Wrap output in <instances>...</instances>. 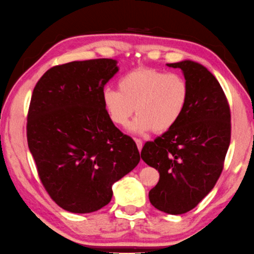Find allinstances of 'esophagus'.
Returning a JSON list of instances; mask_svg holds the SVG:
<instances>
[{"label": "esophagus", "instance_id": "obj_1", "mask_svg": "<svg viewBox=\"0 0 254 254\" xmlns=\"http://www.w3.org/2000/svg\"><path fill=\"white\" fill-rule=\"evenodd\" d=\"M135 143L137 145V148H138V151L139 152L142 151V148H143V142H142V140L138 139V138H135Z\"/></svg>", "mask_w": 254, "mask_h": 254}]
</instances>
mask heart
<instances>
[{"label":"heart","mask_w":254,"mask_h":254,"mask_svg":"<svg viewBox=\"0 0 254 254\" xmlns=\"http://www.w3.org/2000/svg\"><path fill=\"white\" fill-rule=\"evenodd\" d=\"M118 89L105 88L102 103L108 117L118 127H126L136 111L130 129L136 134L165 132L176 126L189 102V84L177 73L153 67H138L123 75Z\"/></svg>","instance_id":"obj_1"}]
</instances>
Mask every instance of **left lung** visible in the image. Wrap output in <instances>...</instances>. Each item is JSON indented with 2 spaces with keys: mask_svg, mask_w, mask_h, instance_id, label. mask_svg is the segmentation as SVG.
<instances>
[{
  "mask_svg": "<svg viewBox=\"0 0 254 254\" xmlns=\"http://www.w3.org/2000/svg\"><path fill=\"white\" fill-rule=\"evenodd\" d=\"M181 68L189 84V102L172 129L144 145L143 161L159 170L149 201L166 214L194 208L217 182L231 142V112L221 84L193 61L166 64Z\"/></svg>",
  "mask_w": 254,
  "mask_h": 254,
  "instance_id": "1",
  "label": "left lung"
}]
</instances>
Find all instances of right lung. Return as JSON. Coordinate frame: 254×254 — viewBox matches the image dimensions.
Listing matches in <instances>:
<instances>
[{
    "instance_id": "add662e5",
    "label": "right lung",
    "mask_w": 254,
    "mask_h": 254,
    "mask_svg": "<svg viewBox=\"0 0 254 254\" xmlns=\"http://www.w3.org/2000/svg\"><path fill=\"white\" fill-rule=\"evenodd\" d=\"M118 70L111 58L70 62L48 69L33 89L28 146L46 191L70 213L108 205L112 185L139 163L135 142L102 103L103 88Z\"/></svg>"
}]
</instances>
